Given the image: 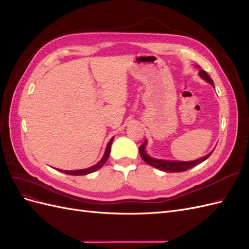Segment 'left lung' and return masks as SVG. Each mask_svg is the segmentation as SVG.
<instances>
[{
  "mask_svg": "<svg viewBox=\"0 0 249 249\" xmlns=\"http://www.w3.org/2000/svg\"><path fill=\"white\" fill-rule=\"evenodd\" d=\"M199 76L203 79L206 80L208 83H210L211 85L214 87V82L213 80L209 77V74L203 71L200 70L199 71ZM145 145H146V141L143 142V144H141L139 146V153L140 156L143 159V161L146 162L150 166H153L155 168H158L160 170L163 171H167V172H183L186 171L188 169H190L194 166H196V165L200 164L201 162H203L205 160H207L208 158L212 155L213 150L211 152L210 154H208L207 156L200 158L198 160H195V161H190V162H183V161H167V160H159V159H154V158L149 157L146 152H145Z\"/></svg>",
  "mask_w": 249,
  "mask_h": 249,
  "instance_id": "obj_1",
  "label": "left lung"
}]
</instances>
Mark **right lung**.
<instances>
[{"label": "right lung", "instance_id": "add662e5", "mask_svg": "<svg viewBox=\"0 0 249 249\" xmlns=\"http://www.w3.org/2000/svg\"><path fill=\"white\" fill-rule=\"evenodd\" d=\"M113 139H114V137H112L111 140L109 141V143L107 144V147H106V150H105V154L103 156V158L101 159V161L95 164L94 166L92 167H89V168H86V169H79V170H61V169H57L59 171L61 172H64L66 173V175H71V176H85V175H88V173H91V172H94L96 170H99L103 165L107 162L108 158L110 156V152H111V144H112V141Z\"/></svg>", "mask_w": 249, "mask_h": 249}]
</instances>
